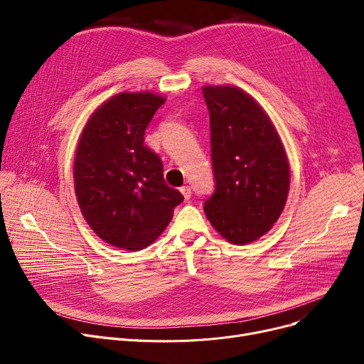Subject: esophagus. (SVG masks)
I'll return each mask as SVG.
<instances>
[{"mask_svg": "<svg viewBox=\"0 0 364 364\" xmlns=\"http://www.w3.org/2000/svg\"><path fill=\"white\" fill-rule=\"evenodd\" d=\"M180 192L183 193V196H184L186 200H188L190 198H192V188H190V186H183V187H180Z\"/></svg>", "mask_w": 364, "mask_h": 364, "instance_id": "esophagus-1", "label": "esophagus"}]
</instances>
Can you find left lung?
Returning <instances> with one entry per match:
<instances>
[{
    "instance_id": "left-lung-1",
    "label": "left lung",
    "mask_w": 364,
    "mask_h": 364,
    "mask_svg": "<svg viewBox=\"0 0 364 364\" xmlns=\"http://www.w3.org/2000/svg\"><path fill=\"white\" fill-rule=\"evenodd\" d=\"M209 110L215 190L203 211L230 243L259 239L279 220L289 193V162L262 107L237 87L202 88Z\"/></svg>"
}]
</instances>
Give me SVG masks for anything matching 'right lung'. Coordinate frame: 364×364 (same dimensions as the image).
Here are the masks:
<instances>
[{"mask_svg": "<svg viewBox=\"0 0 364 364\" xmlns=\"http://www.w3.org/2000/svg\"><path fill=\"white\" fill-rule=\"evenodd\" d=\"M165 97L119 92L95 109L78 141L73 164L81 213L106 243L127 251L149 246L183 202L164 180V166L144 146V131Z\"/></svg>", "mask_w": 364, "mask_h": 364, "instance_id": "1", "label": "right lung"}]
</instances>
